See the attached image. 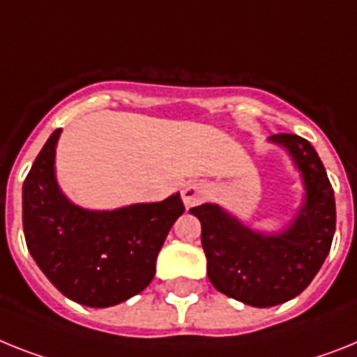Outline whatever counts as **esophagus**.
I'll use <instances>...</instances> for the list:
<instances>
[{"label": "esophagus", "instance_id": "obj_1", "mask_svg": "<svg viewBox=\"0 0 357 357\" xmlns=\"http://www.w3.org/2000/svg\"><path fill=\"white\" fill-rule=\"evenodd\" d=\"M208 196V188L202 181H192V183H187L181 190V199L187 206H194L197 203H202L205 197Z\"/></svg>", "mask_w": 357, "mask_h": 357}]
</instances>
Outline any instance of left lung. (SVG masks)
Segmentation results:
<instances>
[{
  "label": "left lung",
  "mask_w": 357,
  "mask_h": 357,
  "mask_svg": "<svg viewBox=\"0 0 357 357\" xmlns=\"http://www.w3.org/2000/svg\"><path fill=\"white\" fill-rule=\"evenodd\" d=\"M283 146L303 181V203L280 232H259L215 203L190 208L202 221L206 275L215 290L250 307L285 303L321 268L336 232V202L316 149L296 134L268 137Z\"/></svg>",
  "instance_id": "1"
}]
</instances>
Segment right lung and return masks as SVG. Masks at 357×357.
Listing matches in <instances>:
<instances>
[{
	"label": "right lung",
	"instance_id": "1",
	"mask_svg": "<svg viewBox=\"0 0 357 357\" xmlns=\"http://www.w3.org/2000/svg\"><path fill=\"white\" fill-rule=\"evenodd\" d=\"M54 130L23 183L26 247L63 296L85 307H114L139 294L155 274V257L185 212L179 192L158 203L89 211L72 203L56 178Z\"/></svg>",
	"mask_w": 357,
	"mask_h": 357
}]
</instances>
